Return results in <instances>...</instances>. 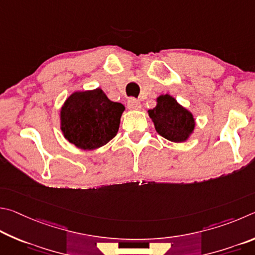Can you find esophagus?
<instances>
[{
    "mask_svg": "<svg viewBox=\"0 0 255 255\" xmlns=\"http://www.w3.org/2000/svg\"><path fill=\"white\" fill-rule=\"evenodd\" d=\"M128 107L130 110H140L141 109V104L140 102L136 100V98H128Z\"/></svg>",
    "mask_w": 255,
    "mask_h": 255,
    "instance_id": "34e87169",
    "label": "esophagus"
}]
</instances>
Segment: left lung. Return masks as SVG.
Returning <instances> with one entry per match:
<instances>
[{
  "label": "left lung",
  "mask_w": 255,
  "mask_h": 255,
  "mask_svg": "<svg viewBox=\"0 0 255 255\" xmlns=\"http://www.w3.org/2000/svg\"><path fill=\"white\" fill-rule=\"evenodd\" d=\"M157 101V106L149 111L155 130L169 141H186L195 128L193 114L178 104L175 98L168 94L159 96Z\"/></svg>",
  "instance_id": "1"
}]
</instances>
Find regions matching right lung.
<instances>
[{"instance_id": "1", "label": "right lung", "mask_w": 255, "mask_h": 255, "mask_svg": "<svg viewBox=\"0 0 255 255\" xmlns=\"http://www.w3.org/2000/svg\"><path fill=\"white\" fill-rule=\"evenodd\" d=\"M123 111L124 105L110 101L101 88L74 93L61 109V130L77 148L97 149L116 135Z\"/></svg>"}]
</instances>
